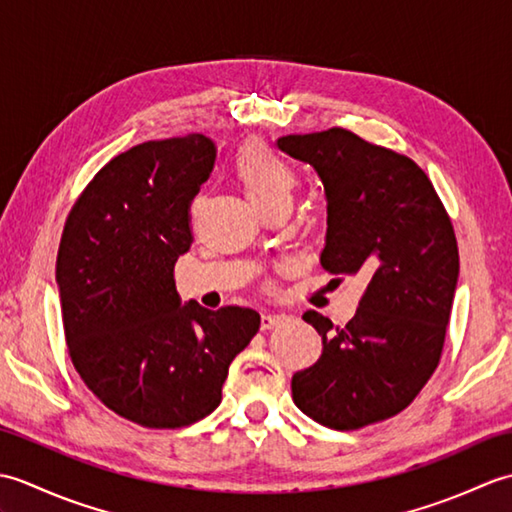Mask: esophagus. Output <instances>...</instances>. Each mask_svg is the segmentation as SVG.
I'll list each match as a JSON object with an SVG mask.
<instances>
[{
    "label": "esophagus",
    "mask_w": 512,
    "mask_h": 512,
    "mask_svg": "<svg viewBox=\"0 0 512 512\" xmlns=\"http://www.w3.org/2000/svg\"><path fill=\"white\" fill-rule=\"evenodd\" d=\"M288 317L284 312H266L264 317H262V330H270V328H275V325H279V323H284Z\"/></svg>",
    "instance_id": "esophagus-1"
}]
</instances>
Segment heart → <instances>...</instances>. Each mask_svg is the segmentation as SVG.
<instances>
[{
    "label": "heart",
    "mask_w": 512,
    "mask_h": 512,
    "mask_svg": "<svg viewBox=\"0 0 512 512\" xmlns=\"http://www.w3.org/2000/svg\"><path fill=\"white\" fill-rule=\"evenodd\" d=\"M235 173L255 206L288 198L295 187V171L266 145H246L235 158Z\"/></svg>",
    "instance_id": "obj_1"
}]
</instances>
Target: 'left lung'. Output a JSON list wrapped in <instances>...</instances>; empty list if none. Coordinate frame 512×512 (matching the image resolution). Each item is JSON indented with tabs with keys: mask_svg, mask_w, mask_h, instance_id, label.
I'll use <instances>...</instances> for the list:
<instances>
[{
	"mask_svg": "<svg viewBox=\"0 0 512 512\" xmlns=\"http://www.w3.org/2000/svg\"><path fill=\"white\" fill-rule=\"evenodd\" d=\"M323 182L328 233L321 266L367 284L345 328L308 310L319 361L292 376L295 405L330 429L387 420L440 363L460 275L447 211L416 162L341 127L277 140Z\"/></svg>",
	"mask_w": 512,
	"mask_h": 512,
	"instance_id": "obj_1",
	"label": "left lung"
}]
</instances>
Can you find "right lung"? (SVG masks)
<instances>
[{
    "label": "right lung",
    "instance_id": "add662e5",
    "mask_svg": "<svg viewBox=\"0 0 512 512\" xmlns=\"http://www.w3.org/2000/svg\"><path fill=\"white\" fill-rule=\"evenodd\" d=\"M209 136L149 140L112 158L65 220L57 286L76 372L118 416L149 429L202 420L259 314L182 299L173 266L193 235L189 206L209 178Z\"/></svg>",
    "mask_w": 512,
    "mask_h": 512
}]
</instances>
